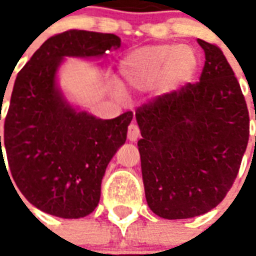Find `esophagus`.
<instances>
[{"mask_svg": "<svg viewBox=\"0 0 256 256\" xmlns=\"http://www.w3.org/2000/svg\"><path fill=\"white\" fill-rule=\"evenodd\" d=\"M138 137H140L138 126H137L136 123H132V124H130V126H128V141H132V142H133V141H137V140H138Z\"/></svg>", "mask_w": 256, "mask_h": 256, "instance_id": "esophagus-1", "label": "esophagus"}]
</instances>
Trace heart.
I'll use <instances>...</instances> for the list:
<instances>
[{"label": "heart", "mask_w": 256, "mask_h": 256, "mask_svg": "<svg viewBox=\"0 0 256 256\" xmlns=\"http://www.w3.org/2000/svg\"><path fill=\"white\" fill-rule=\"evenodd\" d=\"M198 68V54L188 45L142 46L128 53L119 64L120 87L136 93L155 86L163 92H174L189 84ZM122 90L115 88L118 97H124Z\"/></svg>", "instance_id": "b5f03b06"}]
</instances>
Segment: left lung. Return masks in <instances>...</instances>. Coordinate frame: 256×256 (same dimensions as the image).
I'll return each mask as SVG.
<instances>
[{
  "instance_id": "8db88e82",
  "label": "left lung",
  "mask_w": 256,
  "mask_h": 256,
  "mask_svg": "<svg viewBox=\"0 0 256 256\" xmlns=\"http://www.w3.org/2000/svg\"><path fill=\"white\" fill-rule=\"evenodd\" d=\"M198 42L206 54L200 80L136 111L146 203L166 220L216 207L236 180L250 137L247 102L233 70L216 45Z\"/></svg>"
}]
</instances>
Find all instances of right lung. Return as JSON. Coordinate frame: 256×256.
I'll return each mask as SVG.
<instances>
[{
	"label": "right lung",
	"instance_id": "right-lung-1",
	"mask_svg": "<svg viewBox=\"0 0 256 256\" xmlns=\"http://www.w3.org/2000/svg\"><path fill=\"white\" fill-rule=\"evenodd\" d=\"M119 46L115 34L64 31L44 42L16 76L0 164L4 146L16 186L44 212L75 220L100 202L101 180L126 141L133 112L98 119L79 111L64 98L56 74L64 58H101Z\"/></svg>",
	"mask_w": 256,
	"mask_h": 256
}]
</instances>
